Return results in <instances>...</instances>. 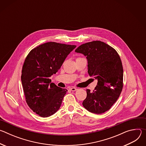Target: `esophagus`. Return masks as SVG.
Segmentation results:
<instances>
[{"mask_svg":"<svg viewBox=\"0 0 146 146\" xmlns=\"http://www.w3.org/2000/svg\"><path fill=\"white\" fill-rule=\"evenodd\" d=\"M69 90H70V91H77V89L76 88H75V87H72V88H69Z\"/></svg>","mask_w":146,"mask_h":146,"instance_id":"esophagus-1","label":"esophagus"}]
</instances>
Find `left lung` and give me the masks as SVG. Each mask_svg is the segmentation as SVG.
I'll use <instances>...</instances> for the list:
<instances>
[{
	"label": "left lung",
	"instance_id": "left-lung-1",
	"mask_svg": "<svg viewBox=\"0 0 146 146\" xmlns=\"http://www.w3.org/2000/svg\"><path fill=\"white\" fill-rule=\"evenodd\" d=\"M76 52L86 56L88 73L98 80L95 90L87 89L82 105L88 111L102 114L109 110L119 98L123 87V68L117 52L101 41L80 46Z\"/></svg>",
	"mask_w": 146,
	"mask_h": 146
}]
</instances>
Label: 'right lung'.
Listing matches in <instances>:
<instances>
[{"mask_svg":"<svg viewBox=\"0 0 146 146\" xmlns=\"http://www.w3.org/2000/svg\"><path fill=\"white\" fill-rule=\"evenodd\" d=\"M76 46L48 42L32 50L23 67L21 82L29 107L41 117L60 108L67 90L57 87L49 78L60 68Z\"/></svg>","mask_w":146,"mask_h":146,"instance_id":"obj_1","label":"right lung"}]
</instances>
